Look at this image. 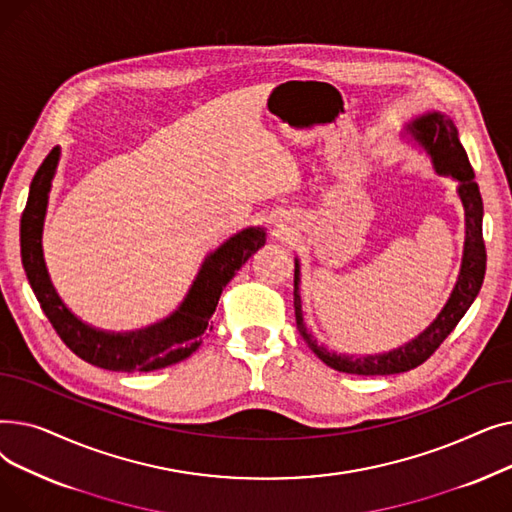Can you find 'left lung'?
<instances>
[{
  "instance_id": "1",
  "label": "left lung",
  "mask_w": 512,
  "mask_h": 512,
  "mask_svg": "<svg viewBox=\"0 0 512 512\" xmlns=\"http://www.w3.org/2000/svg\"><path fill=\"white\" fill-rule=\"evenodd\" d=\"M407 132L411 139L423 147V151L432 157V164L436 174L452 176L459 182L456 193L461 197L465 209V251L459 280L454 284L448 303L440 311V315L425 328L415 340L402 344L390 353L382 355H365V357H348L328 351L324 344H317V340L309 334L303 309H301V265L299 259H294V315H297V328L303 340L309 344L311 351L324 361L328 367L353 373V375H392L415 369L423 361H427L436 353V348L448 338V334L456 328V324L463 319L471 303L475 301L477 292L486 276V245H483V201L479 195V186L475 182L473 168L469 164L467 151L459 141V130L454 128L452 120L440 112H427L413 122L407 124Z\"/></svg>"
}]
</instances>
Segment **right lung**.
Instances as JSON below:
<instances>
[{
  "label": "right lung",
  "mask_w": 512,
  "mask_h": 512,
  "mask_svg": "<svg viewBox=\"0 0 512 512\" xmlns=\"http://www.w3.org/2000/svg\"><path fill=\"white\" fill-rule=\"evenodd\" d=\"M60 161L53 147L39 166L20 220V257L35 297L49 324L70 351L83 361L110 371H155L191 357L203 342L220 294L247 259L265 245L263 228H245L209 253L180 307L157 324L137 332H103L80 321L58 297L43 259V222Z\"/></svg>",
  "instance_id": "1"
}]
</instances>
